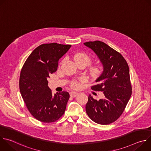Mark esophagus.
Instances as JSON below:
<instances>
[{"mask_svg":"<svg viewBox=\"0 0 151 151\" xmlns=\"http://www.w3.org/2000/svg\"><path fill=\"white\" fill-rule=\"evenodd\" d=\"M79 93H77V92H74V91H72L70 93V96L72 97H76Z\"/></svg>","mask_w":151,"mask_h":151,"instance_id":"34e87169","label":"esophagus"}]
</instances>
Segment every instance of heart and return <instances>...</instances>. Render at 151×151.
<instances>
[{
	"label": "heart",
	"mask_w": 151,
	"mask_h": 151,
	"mask_svg": "<svg viewBox=\"0 0 151 151\" xmlns=\"http://www.w3.org/2000/svg\"><path fill=\"white\" fill-rule=\"evenodd\" d=\"M73 58L77 64H83L85 66L88 65L91 62V58L85 53H78L74 55ZM100 72V69L99 68L95 67L93 68V72L94 73H98ZM71 86L74 88H77L79 87V82L76 81H73L71 83Z\"/></svg>",
	"instance_id": "b5f03b06"
}]
</instances>
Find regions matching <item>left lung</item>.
Here are the masks:
<instances>
[{
	"instance_id": "obj_1",
	"label": "left lung",
	"mask_w": 151,
	"mask_h": 151,
	"mask_svg": "<svg viewBox=\"0 0 151 151\" xmlns=\"http://www.w3.org/2000/svg\"><path fill=\"white\" fill-rule=\"evenodd\" d=\"M99 57L103 70L97 78L94 91H102L99 100L89 95L85 109L94 122L107 125L115 121L123 113L132 95V85L128 64L122 55L105 43L96 40L83 43Z\"/></svg>"
}]
</instances>
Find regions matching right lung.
Here are the masks:
<instances>
[{
	"label": "right lung",
	"mask_w": 151,
	"mask_h": 151,
	"mask_svg": "<svg viewBox=\"0 0 151 151\" xmlns=\"http://www.w3.org/2000/svg\"><path fill=\"white\" fill-rule=\"evenodd\" d=\"M70 47L57 43L40 45L30 54L21 69L19 81L21 96L30 113L42 122L56 121L66 110L69 93L52 96L47 79L50 73L56 72L60 58Z\"/></svg>",
	"instance_id": "add662e5"
}]
</instances>
